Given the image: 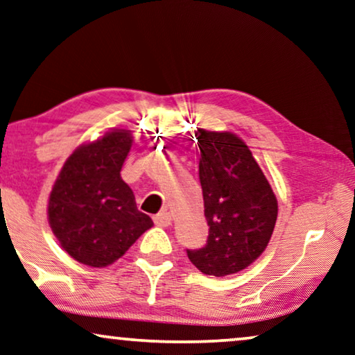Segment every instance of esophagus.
Wrapping results in <instances>:
<instances>
[{"label": "esophagus", "instance_id": "esophagus-1", "mask_svg": "<svg viewBox=\"0 0 355 355\" xmlns=\"http://www.w3.org/2000/svg\"><path fill=\"white\" fill-rule=\"evenodd\" d=\"M171 220H173V216L168 211L158 213L155 218H153V223H155L157 225H160V227H168V225L171 224Z\"/></svg>", "mask_w": 355, "mask_h": 355}]
</instances>
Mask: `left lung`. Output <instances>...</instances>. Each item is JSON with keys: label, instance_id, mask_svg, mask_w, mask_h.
I'll return each instance as SVG.
<instances>
[{"label": "left lung", "instance_id": "1", "mask_svg": "<svg viewBox=\"0 0 355 355\" xmlns=\"http://www.w3.org/2000/svg\"><path fill=\"white\" fill-rule=\"evenodd\" d=\"M198 176L207 245L187 256L207 275L237 274L263 254L274 232L279 205L263 169L237 135L200 130Z\"/></svg>", "mask_w": 355, "mask_h": 355}]
</instances>
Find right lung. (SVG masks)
<instances>
[{"label": "right lung", "instance_id": "obj_1", "mask_svg": "<svg viewBox=\"0 0 355 355\" xmlns=\"http://www.w3.org/2000/svg\"><path fill=\"white\" fill-rule=\"evenodd\" d=\"M131 146L128 130H114L83 144L67 158L51 190V229L81 264H114L153 225L137 209L135 193L120 174Z\"/></svg>", "mask_w": 355, "mask_h": 355}]
</instances>
